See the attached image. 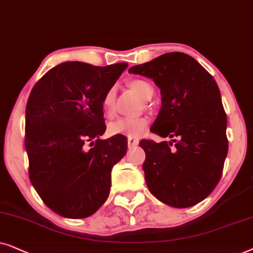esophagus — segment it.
<instances>
[{
	"label": "esophagus",
	"mask_w": 253,
	"mask_h": 253,
	"mask_svg": "<svg viewBox=\"0 0 253 253\" xmlns=\"http://www.w3.org/2000/svg\"><path fill=\"white\" fill-rule=\"evenodd\" d=\"M139 144V140L136 139H133V137H128V140H127V146L128 148H133Z\"/></svg>",
	"instance_id": "obj_1"
}]
</instances>
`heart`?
<instances>
[{"label":"heart","instance_id":"b5f03b06","mask_svg":"<svg viewBox=\"0 0 253 253\" xmlns=\"http://www.w3.org/2000/svg\"><path fill=\"white\" fill-rule=\"evenodd\" d=\"M129 86L133 91H135L141 98L144 100L150 99L154 96V86L151 83L142 79H135L129 82ZM114 103H116V89L110 87L104 93L102 99V105L107 116H112L114 111ZM148 125V119L144 117L139 118H119V119L112 121L109 126L111 134H121L128 137H137L143 133Z\"/></svg>","mask_w":253,"mask_h":253}]
</instances>
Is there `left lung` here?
Masks as SVG:
<instances>
[{
  "label": "left lung",
  "mask_w": 253,
  "mask_h": 253,
  "mask_svg": "<svg viewBox=\"0 0 253 253\" xmlns=\"http://www.w3.org/2000/svg\"><path fill=\"white\" fill-rule=\"evenodd\" d=\"M128 72L153 79L161 89L162 106L150 130L172 139L140 142L147 186L171 207L194 206L220 181L228 154L227 114L217 84L197 60L180 52Z\"/></svg>",
  "instance_id": "obj_1"
}]
</instances>
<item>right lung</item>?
<instances>
[{
  "label": "right lung",
  "mask_w": 253,
  "mask_h": 253,
  "mask_svg": "<svg viewBox=\"0 0 253 253\" xmlns=\"http://www.w3.org/2000/svg\"><path fill=\"white\" fill-rule=\"evenodd\" d=\"M128 63H60L35 84L25 111L29 177L56 214L83 218L109 197L111 171L127 151L124 135L105 132L102 99ZM91 142L87 150L86 143Z\"/></svg>",
  "instance_id": "add662e5"
}]
</instances>
